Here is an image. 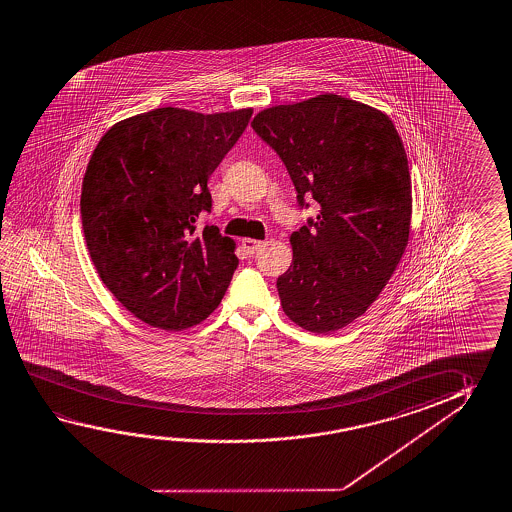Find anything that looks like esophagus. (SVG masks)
Masks as SVG:
<instances>
[{
	"instance_id": "1",
	"label": "esophagus",
	"mask_w": 512,
	"mask_h": 512,
	"mask_svg": "<svg viewBox=\"0 0 512 512\" xmlns=\"http://www.w3.org/2000/svg\"><path fill=\"white\" fill-rule=\"evenodd\" d=\"M243 250L248 253V255H253V253L259 250L260 246H264V241H259V239H250V237H246L243 239Z\"/></svg>"
}]
</instances>
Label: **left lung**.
Instances as JSON below:
<instances>
[{"mask_svg":"<svg viewBox=\"0 0 512 512\" xmlns=\"http://www.w3.org/2000/svg\"><path fill=\"white\" fill-rule=\"evenodd\" d=\"M252 126L284 160L300 205L319 203L316 219L289 237L282 309L312 334L336 332L377 300L409 243L402 137L386 112L332 93L260 110Z\"/></svg>","mask_w":512,"mask_h":512,"instance_id":"1","label":"left lung"}]
</instances>
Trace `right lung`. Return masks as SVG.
<instances>
[{
    "mask_svg": "<svg viewBox=\"0 0 512 512\" xmlns=\"http://www.w3.org/2000/svg\"><path fill=\"white\" fill-rule=\"evenodd\" d=\"M252 114L148 110L110 126L94 148L80 196L87 250L110 293L150 327H194L227 293L235 241L194 223L212 207L209 176Z\"/></svg>",
    "mask_w": 512,
    "mask_h": 512,
    "instance_id": "obj_1",
    "label": "right lung"
}]
</instances>
